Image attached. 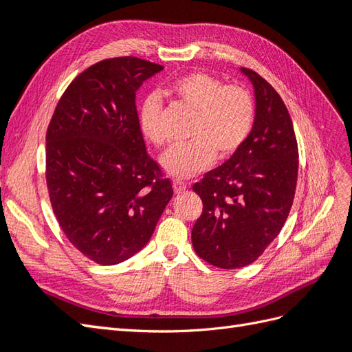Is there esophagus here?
I'll list each match as a JSON object with an SVG mask.
<instances>
[{
  "label": "esophagus",
  "instance_id": "obj_1",
  "mask_svg": "<svg viewBox=\"0 0 352 352\" xmlns=\"http://www.w3.org/2000/svg\"><path fill=\"white\" fill-rule=\"evenodd\" d=\"M173 184H174V192L175 193H182V192H184L187 189V183L184 182V179H182V178H174Z\"/></svg>",
  "mask_w": 352,
  "mask_h": 352
}]
</instances>
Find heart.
Masks as SVG:
<instances>
[{
    "label": "heart",
    "instance_id": "obj_1",
    "mask_svg": "<svg viewBox=\"0 0 352 352\" xmlns=\"http://www.w3.org/2000/svg\"><path fill=\"white\" fill-rule=\"evenodd\" d=\"M170 93L186 108L195 111L189 126L190 141L174 145L162 156V166L174 177H192L208 168L216 157L231 156L246 141L255 122V100L241 85H223L207 73H189L175 79ZM163 103L148 96L139 109V126L154 145L168 136L162 126Z\"/></svg>",
    "mask_w": 352,
    "mask_h": 352
}]
</instances>
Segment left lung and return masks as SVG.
<instances>
[{
	"instance_id": "1",
	"label": "left lung",
	"mask_w": 352,
	"mask_h": 352,
	"mask_svg": "<svg viewBox=\"0 0 352 352\" xmlns=\"http://www.w3.org/2000/svg\"><path fill=\"white\" fill-rule=\"evenodd\" d=\"M255 89V122L246 141L222 166L193 184L202 214L192 230L193 249L208 264L234 270L268 248L292 207L298 146L280 96L256 72L241 67Z\"/></svg>"
}]
</instances>
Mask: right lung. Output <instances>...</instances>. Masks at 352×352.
Wrapping results in <instances>:
<instances>
[{
	"mask_svg": "<svg viewBox=\"0 0 352 352\" xmlns=\"http://www.w3.org/2000/svg\"><path fill=\"white\" fill-rule=\"evenodd\" d=\"M163 65L136 56L93 64L72 80L46 132L54 214L84 256L116 265L150 241L174 190L146 154L136 91Z\"/></svg>",
	"mask_w": 352,
	"mask_h": 352,
	"instance_id": "add662e5",
	"label": "right lung"
}]
</instances>
